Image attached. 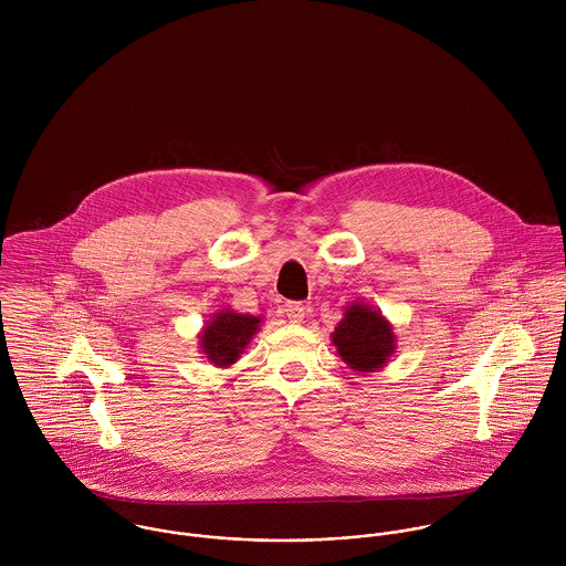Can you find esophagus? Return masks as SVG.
I'll return each mask as SVG.
<instances>
[{"label":"esophagus","mask_w":566,"mask_h":566,"mask_svg":"<svg viewBox=\"0 0 566 566\" xmlns=\"http://www.w3.org/2000/svg\"><path fill=\"white\" fill-rule=\"evenodd\" d=\"M310 314V307L303 303H285V316L287 321L294 324H301Z\"/></svg>","instance_id":"obj_1"}]
</instances>
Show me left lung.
Here are the masks:
<instances>
[{
    "label": "left lung",
    "instance_id": "1",
    "mask_svg": "<svg viewBox=\"0 0 566 566\" xmlns=\"http://www.w3.org/2000/svg\"><path fill=\"white\" fill-rule=\"evenodd\" d=\"M342 361L355 373H377L397 353L392 323L370 303L355 301L344 307V316L331 333Z\"/></svg>",
    "mask_w": 566,
    "mask_h": 566
}]
</instances>
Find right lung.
<instances>
[{"label": "right lung", "mask_w": 566, "mask_h": 566, "mask_svg": "<svg viewBox=\"0 0 566 566\" xmlns=\"http://www.w3.org/2000/svg\"><path fill=\"white\" fill-rule=\"evenodd\" d=\"M261 316L238 314L233 310H220L198 333L200 353L209 364L229 368L242 357L243 348L259 333Z\"/></svg>", "instance_id": "add662e5"}]
</instances>
